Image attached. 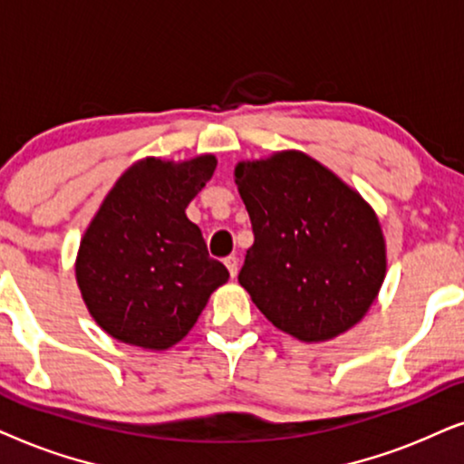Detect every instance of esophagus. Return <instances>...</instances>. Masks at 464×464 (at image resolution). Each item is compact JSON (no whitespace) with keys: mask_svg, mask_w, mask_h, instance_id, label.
<instances>
[{"mask_svg":"<svg viewBox=\"0 0 464 464\" xmlns=\"http://www.w3.org/2000/svg\"><path fill=\"white\" fill-rule=\"evenodd\" d=\"M225 265H227V269H228V274H231V277H236V276H237V271H239V261H237V256H236V255L227 256V258H225Z\"/></svg>","mask_w":464,"mask_h":464,"instance_id":"esophagus-1","label":"esophagus"}]
</instances>
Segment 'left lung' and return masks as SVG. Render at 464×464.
I'll list each match as a JSON object with an SVG mask.
<instances>
[{"label":"left lung","mask_w":464,"mask_h":464,"mask_svg":"<svg viewBox=\"0 0 464 464\" xmlns=\"http://www.w3.org/2000/svg\"><path fill=\"white\" fill-rule=\"evenodd\" d=\"M255 244L237 280L265 318L301 342H324L365 316L386 276L378 216L304 152L236 168Z\"/></svg>","instance_id":"1"}]
</instances>
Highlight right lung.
<instances>
[{
    "label": "right lung",
    "mask_w": 464,
    "mask_h": 464,
    "mask_svg": "<svg viewBox=\"0 0 464 464\" xmlns=\"http://www.w3.org/2000/svg\"><path fill=\"white\" fill-rule=\"evenodd\" d=\"M216 169L212 154L184 163L146 159L129 168L86 228L76 280L91 316L108 335L146 350H168L228 280L209 258L190 199Z\"/></svg>",
    "instance_id": "right-lung-1"
}]
</instances>
